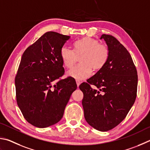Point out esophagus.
Listing matches in <instances>:
<instances>
[{"label": "esophagus", "mask_w": 150, "mask_h": 150, "mask_svg": "<svg viewBox=\"0 0 150 150\" xmlns=\"http://www.w3.org/2000/svg\"><path fill=\"white\" fill-rule=\"evenodd\" d=\"M76 84H77V86H78H78H80V83H81V82L79 80H76Z\"/></svg>", "instance_id": "1"}]
</instances>
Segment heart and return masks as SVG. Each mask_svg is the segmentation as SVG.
Listing matches in <instances>:
<instances>
[{
  "mask_svg": "<svg viewBox=\"0 0 150 150\" xmlns=\"http://www.w3.org/2000/svg\"><path fill=\"white\" fill-rule=\"evenodd\" d=\"M73 51L67 47L60 49V58L67 68H71L79 59L80 64L68 72L69 76L83 80L92 72L98 71L106 64L109 57V49L106 45L99 43L97 39L83 38L73 43Z\"/></svg>",
  "mask_w": 150,
  "mask_h": 150,
  "instance_id": "heart-1",
  "label": "heart"
}]
</instances>
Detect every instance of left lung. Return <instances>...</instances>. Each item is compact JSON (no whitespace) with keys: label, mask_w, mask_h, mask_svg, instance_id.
I'll return each instance as SVG.
<instances>
[{"label":"left lung","mask_w":150,"mask_h":150,"mask_svg":"<svg viewBox=\"0 0 150 150\" xmlns=\"http://www.w3.org/2000/svg\"><path fill=\"white\" fill-rule=\"evenodd\" d=\"M109 49L106 64L80 85L85 119L99 131H108L127 117L137 95V70L127 49L111 35L103 34ZM95 85L96 90L91 87Z\"/></svg>","instance_id":"obj_1"}]
</instances>
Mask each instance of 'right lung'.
Wrapping results in <instances>:
<instances>
[{
	"mask_svg": "<svg viewBox=\"0 0 150 150\" xmlns=\"http://www.w3.org/2000/svg\"><path fill=\"white\" fill-rule=\"evenodd\" d=\"M70 37L48 31L23 52L15 77L17 104L31 125L46 128L62 119L70 96L77 88L64 74L60 49Z\"/></svg>",
	"mask_w": 150,
	"mask_h": 150,
	"instance_id": "right-lung-1",
	"label": "right lung"
}]
</instances>
